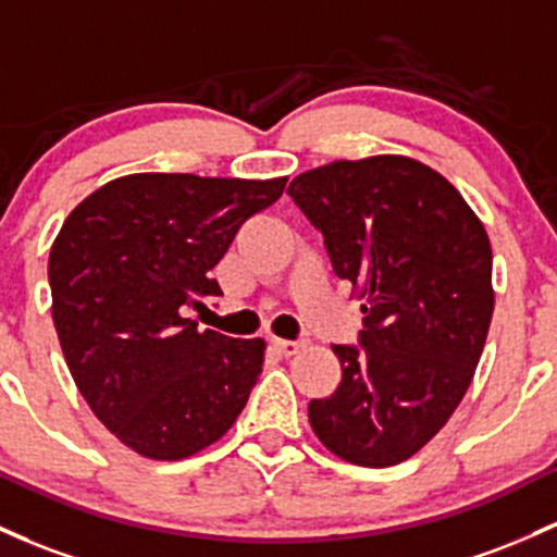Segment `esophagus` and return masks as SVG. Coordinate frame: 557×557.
Returning a JSON list of instances; mask_svg holds the SVG:
<instances>
[{
	"label": "esophagus",
	"instance_id": "1",
	"mask_svg": "<svg viewBox=\"0 0 557 557\" xmlns=\"http://www.w3.org/2000/svg\"><path fill=\"white\" fill-rule=\"evenodd\" d=\"M304 344L298 341H285V338H272V348L280 354V357H293V354L301 351Z\"/></svg>",
	"mask_w": 557,
	"mask_h": 557
}]
</instances>
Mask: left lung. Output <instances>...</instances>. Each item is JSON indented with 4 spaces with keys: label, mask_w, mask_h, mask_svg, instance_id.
<instances>
[{
    "label": "left lung",
    "mask_w": 557,
    "mask_h": 557,
    "mask_svg": "<svg viewBox=\"0 0 557 557\" xmlns=\"http://www.w3.org/2000/svg\"><path fill=\"white\" fill-rule=\"evenodd\" d=\"M362 301V348L333 346L341 383L309 423L341 460L388 468L447 425L494 311L492 243L444 174L409 156L333 161L288 187Z\"/></svg>",
    "instance_id": "1"
}]
</instances>
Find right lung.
<instances>
[{
	"instance_id": "1",
	"label": "right lung",
	"mask_w": 557,
	"mask_h": 557,
	"mask_svg": "<svg viewBox=\"0 0 557 557\" xmlns=\"http://www.w3.org/2000/svg\"><path fill=\"white\" fill-rule=\"evenodd\" d=\"M288 176L126 174L69 213L50 250L52 322L73 383L124 447L185 460L246 407L264 338L198 330L187 307L222 296L211 269Z\"/></svg>"
}]
</instances>
